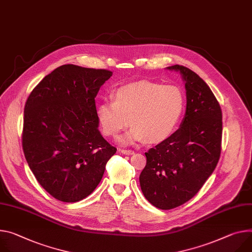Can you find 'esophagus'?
<instances>
[{
  "mask_svg": "<svg viewBox=\"0 0 252 252\" xmlns=\"http://www.w3.org/2000/svg\"><path fill=\"white\" fill-rule=\"evenodd\" d=\"M121 153H123L124 155H132L133 151H131V150H121Z\"/></svg>",
  "mask_w": 252,
  "mask_h": 252,
  "instance_id": "1",
  "label": "esophagus"
}]
</instances>
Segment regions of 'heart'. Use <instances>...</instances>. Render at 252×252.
Listing matches in <instances>:
<instances>
[{
	"label": "heart",
	"instance_id": "obj_1",
	"mask_svg": "<svg viewBox=\"0 0 252 252\" xmlns=\"http://www.w3.org/2000/svg\"><path fill=\"white\" fill-rule=\"evenodd\" d=\"M186 105L183 90L173 84L141 80L118 88L112 100L97 105L96 116L102 132L117 136L128 123L132 126L120 138L122 145L166 140L177 128Z\"/></svg>",
	"mask_w": 252,
	"mask_h": 252
}]
</instances>
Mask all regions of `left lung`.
<instances>
[{"mask_svg": "<svg viewBox=\"0 0 252 252\" xmlns=\"http://www.w3.org/2000/svg\"><path fill=\"white\" fill-rule=\"evenodd\" d=\"M185 82L187 105L180 127L145 153L140 175L144 196L169 210L193 198L215 170L221 153L222 111L210 87L187 67L173 65Z\"/></svg>", "mask_w": 252, "mask_h": 252, "instance_id": "8db88e82", "label": "left lung"}]
</instances>
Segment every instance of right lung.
Here are the masks:
<instances>
[{
  "label": "right lung",
  "mask_w": 252,
  "mask_h": 252,
  "mask_svg": "<svg viewBox=\"0 0 252 252\" xmlns=\"http://www.w3.org/2000/svg\"><path fill=\"white\" fill-rule=\"evenodd\" d=\"M112 72L59 66L32 90L22 145L39 184L55 199L78 202L94 191L117 149L101 135L95 96Z\"/></svg>",
  "instance_id": "right-lung-1"
}]
</instances>
